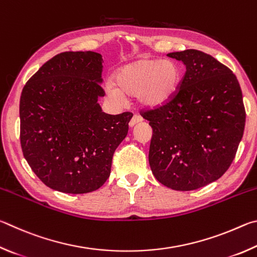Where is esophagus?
I'll use <instances>...</instances> for the list:
<instances>
[{
  "mask_svg": "<svg viewBox=\"0 0 257 257\" xmlns=\"http://www.w3.org/2000/svg\"><path fill=\"white\" fill-rule=\"evenodd\" d=\"M140 121H142V117L139 116V115H134V116L132 117V119L130 120V123H128L130 127H133L134 125H137L138 123H140Z\"/></svg>",
  "mask_w": 257,
  "mask_h": 257,
  "instance_id": "esophagus-1",
  "label": "esophagus"
}]
</instances>
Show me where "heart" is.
<instances>
[{
    "mask_svg": "<svg viewBox=\"0 0 257 257\" xmlns=\"http://www.w3.org/2000/svg\"><path fill=\"white\" fill-rule=\"evenodd\" d=\"M181 80V67L175 61L141 57L119 67L115 74L116 87L107 84L106 92L116 102L127 94L136 96L142 107L157 109L173 100Z\"/></svg>",
    "mask_w": 257,
    "mask_h": 257,
    "instance_id": "1",
    "label": "heart"
}]
</instances>
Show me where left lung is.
<instances>
[{
	"label": "left lung",
	"instance_id": "8db88e82",
	"mask_svg": "<svg viewBox=\"0 0 257 257\" xmlns=\"http://www.w3.org/2000/svg\"><path fill=\"white\" fill-rule=\"evenodd\" d=\"M167 55L182 61L186 72L172 101L142 112L152 127L149 164L163 185L193 191L230 167L244 134L242 93L232 71L209 54Z\"/></svg>",
	"mask_w": 257,
	"mask_h": 257
}]
</instances>
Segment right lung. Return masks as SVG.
<instances>
[{
	"label": "right lung",
	"instance_id": "1",
	"mask_svg": "<svg viewBox=\"0 0 257 257\" xmlns=\"http://www.w3.org/2000/svg\"><path fill=\"white\" fill-rule=\"evenodd\" d=\"M102 57L64 52L28 80L20 97V142L33 172L53 190L84 194L103 185L131 112L109 115L98 99Z\"/></svg>",
	"mask_w": 257,
	"mask_h": 257
}]
</instances>
